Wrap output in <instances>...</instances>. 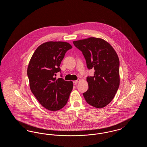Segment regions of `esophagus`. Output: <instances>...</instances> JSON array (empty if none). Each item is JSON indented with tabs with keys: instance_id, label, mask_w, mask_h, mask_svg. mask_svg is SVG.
Wrapping results in <instances>:
<instances>
[{
	"instance_id": "esophagus-1",
	"label": "esophagus",
	"mask_w": 147,
	"mask_h": 147,
	"mask_svg": "<svg viewBox=\"0 0 147 147\" xmlns=\"http://www.w3.org/2000/svg\"><path fill=\"white\" fill-rule=\"evenodd\" d=\"M80 81V79H78V80H75V81H73V83L74 84H76L79 82Z\"/></svg>"
}]
</instances>
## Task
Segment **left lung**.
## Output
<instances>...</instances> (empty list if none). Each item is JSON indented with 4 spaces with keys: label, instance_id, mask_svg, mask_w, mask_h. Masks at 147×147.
Here are the masks:
<instances>
[{
    "label": "left lung",
    "instance_id": "obj_1",
    "mask_svg": "<svg viewBox=\"0 0 147 147\" xmlns=\"http://www.w3.org/2000/svg\"><path fill=\"white\" fill-rule=\"evenodd\" d=\"M83 53L89 69L94 76L86 78L89 89L83 93L88 104L102 108L111 102L119 85V61L115 51L105 40L90 37L73 41Z\"/></svg>",
    "mask_w": 147,
    "mask_h": 147
}]
</instances>
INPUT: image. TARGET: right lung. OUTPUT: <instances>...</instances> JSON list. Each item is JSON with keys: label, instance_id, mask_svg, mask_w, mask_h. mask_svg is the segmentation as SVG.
<instances>
[{"label": "right lung", "instance_id": "1", "mask_svg": "<svg viewBox=\"0 0 147 147\" xmlns=\"http://www.w3.org/2000/svg\"><path fill=\"white\" fill-rule=\"evenodd\" d=\"M71 48L67 42L44 43L35 50L28 64L30 89L41 105L52 111L66 105L73 89L71 81L55 77L57 73H61V63L66 52Z\"/></svg>", "mask_w": 147, "mask_h": 147}]
</instances>
